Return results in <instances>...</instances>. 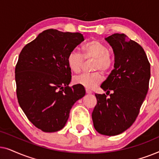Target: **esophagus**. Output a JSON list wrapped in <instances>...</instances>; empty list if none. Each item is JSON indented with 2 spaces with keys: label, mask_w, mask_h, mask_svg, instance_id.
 <instances>
[{
  "label": "esophagus",
  "mask_w": 159,
  "mask_h": 159,
  "mask_svg": "<svg viewBox=\"0 0 159 159\" xmlns=\"http://www.w3.org/2000/svg\"><path fill=\"white\" fill-rule=\"evenodd\" d=\"M86 93H87V94H91L92 92H91L90 90H88V89H86Z\"/></svg>",
  "instance_id": "obj_1"
}]
</instances>
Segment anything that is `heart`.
I'll use <instances>...</instances> for the list:
<instances>
[{
  "label": "heart",
  "mask_w": 159,
  "mask_h": 159,
  "mask_svg": "<svg viewBox=\"0 0 159 159\" xmlns=\"http://www.w3.org/2000/svg\"><path fill=\"white\" fill-rule=\"evenodd\" d=\"M82 56L84 59H95L93 64V71H101L107 73L112 66V59L108 49L105 45L98 40H91L82 47ZM67 65L72 72L79 73L83 66L84 60L81 54L73 51L67 56ZM101 74L95 72L93 74H82L74 77V83L80 84L88 89H93L98 85L102 81Z\"/></svg>",
  "instance_id": "heart-1"
}]
</instances>
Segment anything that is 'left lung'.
Masks as SVG:
<instances>
[{
	"label": "left lung",
	"instance_id": "1",
	"mask_svg": "<svg viewBox=\"0 0 159 159\" xmlns=\"http://www.w3.org/2000/svg\"><path fill=\"white\" fill-rule=\"evenodd\" d=\"M105 40L114 51V69L101 85L109 97L95 94L97 105L92 119L98 132L114 136L135 121L148 90L151 66L143 48L125 34H111Z\"/></svg>",
	"mask_w": 159,
	"mask_h": 159
}]
</instances>
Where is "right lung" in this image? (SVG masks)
Here are the masks:
<instances>
[{"label": "right lung", "instance_id": "right-lung-1", "mask_svg": "<svg viewBox=\"0 0 159 159\" xmlns=\"http://www.w3.org/2000/svg\"><path fill=\"white\" fill-rule=\"evenodd\" d=\"M84 40L79 32L50 29L26 45L15 69L19 106L28 119L45 132L64 127L74 104L85 95L83 86H69L67 56Z\"/></svg>", "mask_w": 159, "mask_h": 159}]
</instances>
